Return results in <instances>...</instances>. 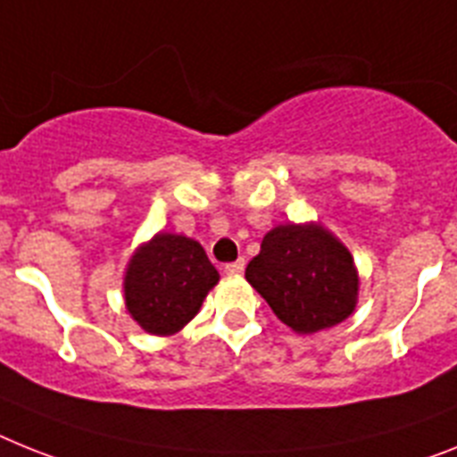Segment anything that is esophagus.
<instances>
[{"label":"esophagus","instance_id":"34e87169","mask_svg":"<svg viewBox=\"0 0 457 457\" xmlns=\"http://www.w3.org/2000/svg\"><path fill=\"white\" fill-rule=\"evenodd\" d=\"M244 267H246V260L239 258V260H237V262L225 264V274H229V276H239L241 271H244Z\"/></svg>","mask_w":457,"mask_h":457}]
</instances>
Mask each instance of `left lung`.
<instances>
[{"label":"left lung","instance_id":"8db88e82","mask_svg":"<svg viewBox=\"0 0 457 457\" xmlns=\"http://www.w3.org/2000/svg\"><path fill=\"white\" fill-rule=\"evenodd\" d=\"M246 281L302 335L341 323L358 297L351 253L318 225H278L267 232L248 262Z\"/></svg>","mask_w":457,"mask_h":457}]
</instances>
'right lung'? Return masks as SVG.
Segmentation results:
<instances>
[{
  "instance_id": "obj_1",
  "label": "right lung",
  "mask_w": 457,
  "mask_h": 457,
  "mask_svg": "<svg viewBox=\"0 0 457 457\" xmlns=\"http://www.w3.org/2000/svg\"><path fill=\"white\" fill-rule=\"evenodd\" d=\"M216 283V267L197 241L162 232L134 253L125 276V304L145 332L174 335L197 316Z\"/></svg>"
}]
</instances>
